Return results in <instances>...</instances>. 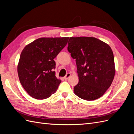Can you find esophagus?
Returning a JSON list of instances; mask_svg holds the SVG:
<instances>
[{"label": "esophagus", "mask_w": 134, "mask_h": 134, "mask_svg": "<svg viewBox=\"0 0 134 134\" xmlns=\"http://www.w3.org/2000/svg\"><path fill=\"white\" fill-rule=\"evenodd\" d=\"M70 75H71V74L70 73H67L66 74V75L64 76V79H65V80H67V79H68V78H69V77L70 76Z\"/></svg>", "instance_id": "34e87169"}]
</instances>
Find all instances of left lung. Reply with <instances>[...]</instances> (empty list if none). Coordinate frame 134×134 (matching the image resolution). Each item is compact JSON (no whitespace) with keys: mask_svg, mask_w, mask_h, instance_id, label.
Instances as JSON below:
<instances>
[{"mask_svg":"<svg viewBox=\"0 0 134 134\" xmlns=\"http://www.w3.org/2000/svg\"><path fill=\"white\" fill-rule=\"evenodd\" d=\"M68 51L75 59L79 82L75 94L87 100L102 97L115 73L113 54L108 44L94 37H70Z\"/></svg>","mask_w":134,"mask_h":134,"instance_id":"left-lung-1","label":"left lung"}]
</instances>
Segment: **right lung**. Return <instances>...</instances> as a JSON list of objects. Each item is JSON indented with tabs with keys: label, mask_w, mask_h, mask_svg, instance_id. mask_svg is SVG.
Instances as JSON below:
<instances>
[{
	"label": "right lung",
	"mask_w": 134,
	"mask_h": 134,
	"mask_svg": "<svg viewBox=\"0 0 134 134\" xmlns=\"http://www.w3.org/2000/svg\"><path fill=\"white\" fill-rule=\"evenodd\" d=\"M69 38H40L24 48L18 74L22 86L32 97L46 99L57 91L62 81L55 76L54 59L66 45Z\"/></svg>",
	"instance_id": "right-lung-1"
}]
</instances>
